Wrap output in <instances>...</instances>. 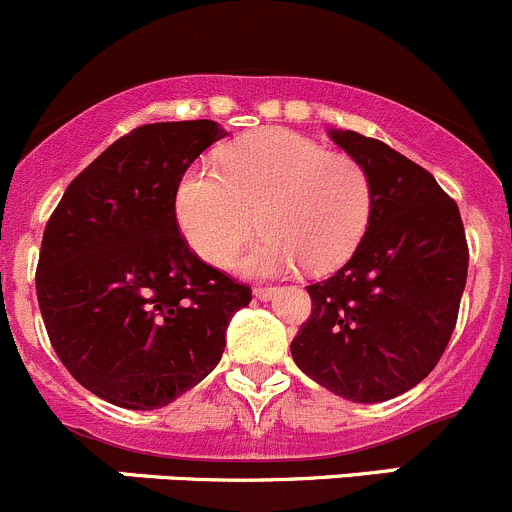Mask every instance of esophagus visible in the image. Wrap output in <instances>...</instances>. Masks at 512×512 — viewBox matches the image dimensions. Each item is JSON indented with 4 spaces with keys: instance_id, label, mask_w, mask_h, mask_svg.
I'll return each instance as SVG.
<instances>
[{
    "instance_id": "1",
    "label": "esophagus",
    "mask_w": 512,
    "mask_h": 512,
    "mask_svg": "<svg viewBox=\"0 0 512 512\" xmlns=\"http://www.w3.org/2000/svg\"><path fill=\"white\" fill-rule=\"evenodd\" d=\"M254 295L258 300H271L273 295H276V288H271V286H256L254 288Z\"/></svg>"
}]
</instances>
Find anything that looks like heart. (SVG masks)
<instances>
[{"label": "heart", "mask_w": 512, "mask_h": 512, "mask_svg": "<svg viewBox=\"0 0 512 512\" xmlns=\"http://www.w3.org/2000/svg\"><path fill=\"white\" fill-rule=\"evenodd\" d=\"M374 184L360 160L293 130H258L226 147L217 167L194 162L175 187V219L194 254L224 268L254 236L241 271L328 273L365 239Z\"/></svg>", "instance_id": "heart-1"}]
</instances>
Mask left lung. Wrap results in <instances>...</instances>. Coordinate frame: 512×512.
<instances>
[{
  "mask_svg": "<svg viewBox=\"0 0 512 512\" xmlns=\"http://www.w3.org/2000/svg\"><path fill=\"white\" fill-rule=\"evenodd\" d=\"M374 184V214L350 261L308 286L313 310L291 342L295 365L350 402L416 387L456 328L468 244L456 202L434 177L355 130H330Z\"/></svg>",
  "mask_w": 512,
  "mask_h": 512,
  "instance_id": "left-lung-1",
  "label": "left lung"
}]
</instances>
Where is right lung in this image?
I'll list each match as a JSON object with an SVG mask.
<instances>
[{
    "label": "right lung",
    "mask_w": 512,
    "mask_h": 512,
    "mask_svg": "<svg viewBox=\"0 0 512 512\" xmlns=\"http://www.w3.org/2000/svg\"><path fill=\"white\" fill-rule=\"evenodd\" d=\"M224 135L214 120L135 128L68 184L46 224V333L73 379L115 407H167L202 382L249 305L251 288L194 254L175 219L179 177Z\"/></svg>",
    "instance_id": "add662e5"
}]
</instances>
